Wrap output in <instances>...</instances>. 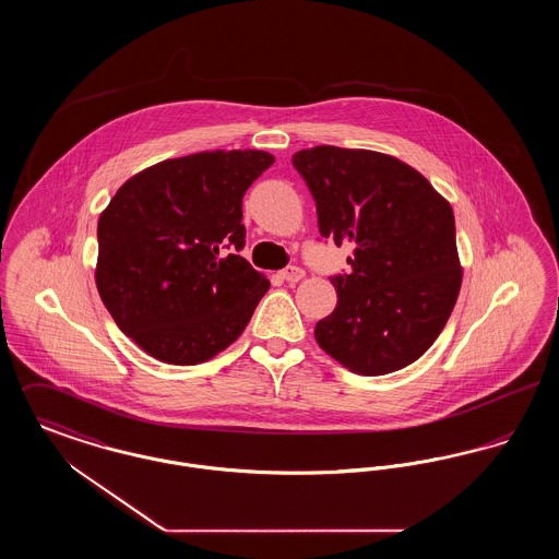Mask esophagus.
<instances>
[{
    "instance_id": "34e87169",
    "label": "esophagus",
    "mask_w": 559,
    "mask_h": 559,
    "mask_svg": "<svg viewBox=\"0 0 559 559\" xmlns=\"http://www.w3.org/2000/svg\"><path fill=\"white\" fill-rule=\"evenodd\" d=\"M281 276H283L287 283H292L293 285V283H299V281L306 276V272H304L301 267L289 266L285 267V270L281 272Z\"/></svg>"
}]
</instances>
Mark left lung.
<instances>
[{"instance_id": "left-lung-1", "label": "left lung", "mask_w": 559, "mask_h": 559, "mask_svg": "<svg viewBox=\"0 0 559 559\" xmlns=\"http://www.w3.org/2000/svg\"><path fill=\"white\" fill-rule=\"evenodd\" d=\"M293 165L317 201L320 235L352 247V272L331 278L337 306L317 322V344L358 374L408 367L438 340L461 289L451 203L377 151L314 146Z\"/></svg>"}]
</instances>
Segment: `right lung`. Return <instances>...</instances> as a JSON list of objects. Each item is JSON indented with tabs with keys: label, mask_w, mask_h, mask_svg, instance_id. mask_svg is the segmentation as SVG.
I'll return each instance as SVG.
<instances>
[{
	"label": "right lung",
	"mask_w": 559,
	"mask_h": 559,
	"mask_svg": "<svg viewBox=\"0 0 559 559\" xmlns=\"http://www.w3.org/2000/svg\"><path fill=\"white\" fill-rule=\"evenodd\" d=\"M266 151H212L155 163L98 219L96 287L117 326L167 365H199L235 344L270 283L242 249V194Z\"/></svg>",
	"instance_id": "obj_1"
}]
</instances>
